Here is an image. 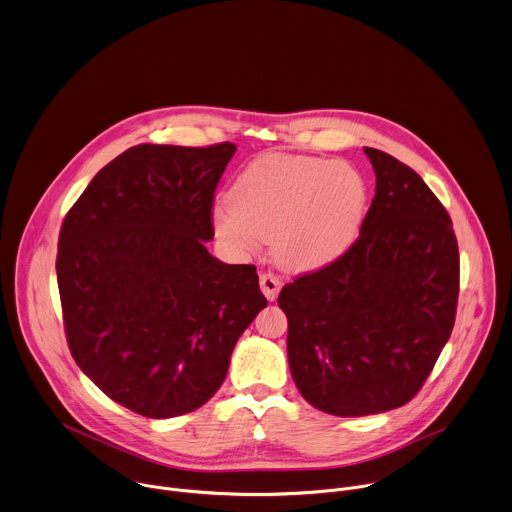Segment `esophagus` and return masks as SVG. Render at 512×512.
Segmentation results:
<instances>
[{
    "label": "esophagus",
    "mask_w": 512,
    "mask_h": 512,
    "mask_svg": "<svg viewBox=\"0 0 512 512\" xmlns=\"http://www.w3.org/2000/svg\"><path fill=\"white\" fill-rule=\"evenodd\" d=\"M259 285H261L263 295H265L269 301H275V297L279 295V289H281V279H279L275 273H263V275L259 277Z\"/></svg>",
    "instance_id": "esophagus-1"
}]
</instances>
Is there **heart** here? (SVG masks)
<instances>
[{"mask_svg": "<svg viewBox=\"0 0 512 512\" xmlns=\"http://www.w3.org/2000/svg\"><path fill=\"white\" fill-rule=\"evenodd\" d=\"M367 187L349 165L297 155H263L237 177L231 203L213 211L217 237L247 253L273 239L277 261L317 269L337 259L355 239Z\"/></svg>", "mask_w": 512, "mask_h": 512, "instance_id": "obj_1", "label": "heart"}]
</instances>
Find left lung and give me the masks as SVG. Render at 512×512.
<instances>
[{
  "label": "left lung",
  "instance_id": "left-lung-1",
  "mask_svg": "<svg viewBox=\"0 0 512 512\" xmlns=\"http://www.w3.org/2000/svg\"><path fill=\"white\" fill-rule=\"evenodd\" d=\"M377 187L357 241L287 283V355L299 393L337 417L409 403L447 345L459 299V245L427 183L365 147Z\"/></svg>",
  "mask_w": 512,
  "mask_h": 512
}]
</instances>
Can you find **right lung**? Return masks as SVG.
Masks as SVG:
<instances>
[{"mask_svg": "<svg viewBox=\"0 0 512 512\" xmlns=\"http://www.w3.org/2000/svg\"><path fill=\"white\" fill-rule=\"evenodd\" d=\"M237 147L141 143L67 211L57 287L77 367L149 419L205 405L267 299L253 265L215 259L213 193Z\"/></svg>", "mask_w": 512, "mask_h": 512, "instance_id": "obj_1", "label": "right lung"}]
</instances>
